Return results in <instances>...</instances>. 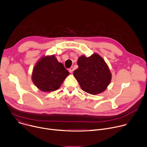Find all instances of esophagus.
I'll return each mask as SVG.
<instances>
[{
	"mask_svg": "<svg viewBox=\"0 0 147 147\" xmlns=\"http://www.w3.org/2000/svg\"><path fill=\"white\" fill-rule=\"evenodd\" d=\"M69 71L70 73H72V72L74 71V67H71L69 69Z\"/></svg>",
	"mask_w": 147,
	"mask_h": 147,
	"instance_id": "1",
	"label": "esophagus"
}]
</instances>
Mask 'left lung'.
Here are the masks:
<instances>
[{
	"instance_id": "8db88e82",
	"label": "left lung",
	"mask_w": 147,
	"mask_h": 147,
	"mask_svg": "<svg viewBox=\"0 0 147 147\" xmlns=\"http://www.w3.org/2000/svg\"><path fill=\"white\" fill-rule=\"evenodd\" d=\"M78 68L73 75L81 89L88 94L96 95L107 88L112 80V73L107 63L98 53L89 57L81 55L77 60Z\"/></svg>"
}]
</instances>
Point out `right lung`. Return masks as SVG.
I'll list each match as a JSON object with an SVG mask.
<instances>
[{
    "instance_id": "1",
    "label": "right lung",
    "mask_w": 147,
    "mask_h": 147,
    "mask_svg": "<svg viewBox=\"0 0 147 147\" xmlns=\"http://www.w3.org/2000/svg\"><path fill=\"white\" fill-rule=\"evenodd\" d=\"M69 75V72L55 55H44L35 65L31 79L39 90L49 92L58 90Z\"/></svg>"
}]
</instances>
